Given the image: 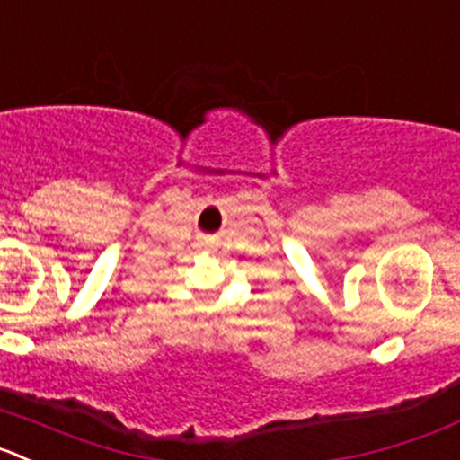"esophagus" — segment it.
<instances>
[{
	"label": "esophagus",
	"instance_id": "1",
	"mask_svg": "<svg viewBox=\"0 0 460 460\" xmlns=\"http://www.w3.org/2000/svg\"><path fill=\"white\" fill-rule=\"evenodd\" d=\"M204 247H210V243H204Z\"/></svg>",
	"mask_w": 460,
	"mask_h": 460
}]
</instances>
